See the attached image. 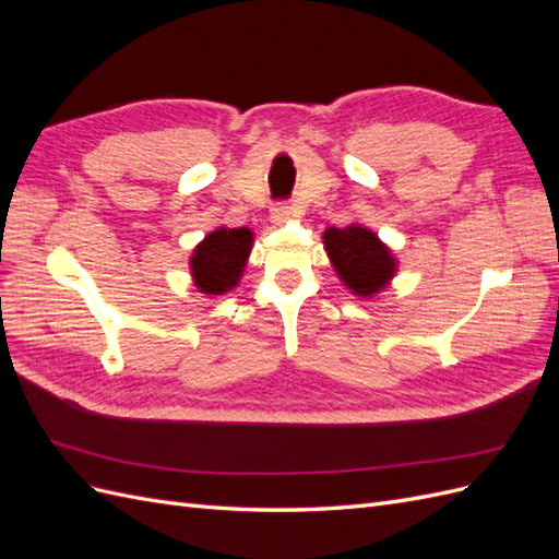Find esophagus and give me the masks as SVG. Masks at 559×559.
I'll list each match as a JSON object with an SVG mask.
<instances>
[{
	"instance_id": "obj_1",
	"label": "esophagus",
	"mask_w": 559,
	"mask_h": 559,
	"mask_svg": "<svg viewBox=\"0 0 559 559\" xmlns=\"http://www.w3.org/2000/svg\"><path fill=\"white\" fill-rule=\"evenodd\" d=\"M292 216H294V207H289V205H275L273 210H270V218H273V224H277V226L289 222Z\"/></svg>"
}]
</instances>
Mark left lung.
<instances>
[{
	"mask_svg": "<svg viewBox=\"0 0 559 559\" xmlns=\"http://www.w3.org/2000/svg\"><path fill=\"white\" fill-rule=\"evenodd\" d=\"M321 240H324L337 280L354 296L373 298L396 277L399 261L392 249L364 224H349L345 228L331 226L321 235Z\"/></svg>",
	"mask_w": 559,
	"mask_h": 559,
	"instance_id": "1",
	"label": "left lung"
}]
</instances>
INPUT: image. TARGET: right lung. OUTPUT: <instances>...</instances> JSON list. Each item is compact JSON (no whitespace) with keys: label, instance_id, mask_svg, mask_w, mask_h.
I'll use <instances>...</instances> for the list:
<instances>
[{"label":"right lung","instance_id":"obj_1","mask_svg":"<svg viewBox=\"0 0 559 559\" xmlns=\"http://www.w3.org/2000/svg\"><path fill=\"white\" fill-rule=\"evenodd\" d=\"M253 247L249 228L218 226L191 253V277L200 294L224 296L240 284Z\"/></svg>","mask_w":559,"mask_h":559}]
</instances>
